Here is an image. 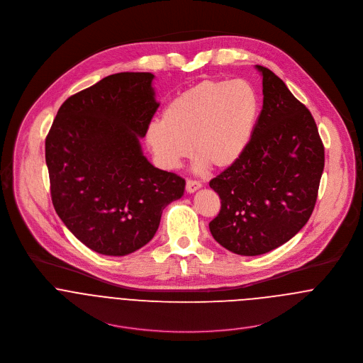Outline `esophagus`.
Segmentation results:
<instances>
[{
  "label": "esophagus",
  "mask_w": 363,
  "mask_h": 363,
  "mask_svg": "<svg viewBox=\"0 0 363 363\" xmlns=\"http://www.w3.org/2000/svg\"><path fill=\"white\" fill-rule=\"evenodd\" d=\"M203 187V184L200 183V182H197V180H187L186 182V190H187V193H194V191H197L199 189H201Z\"/></svg>",
  "instance_id": "obj_1"
}]
</instances>
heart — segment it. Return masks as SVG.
<instances>
[{"instance_id": "heart-1", "label": "heart", "mask_w": 363, "mask_h": 363, "mask_svg": "<svg viewBox=\"0 0 363 363\" xmlns=\"http://www.w3.org/2000/svg\"><path fill=\"white\" fill-rule=\"evenodd\" d=\"M259 114L255 86L245 79H207L172 99L145 141L163 169H176L193 152L199 167L233 166L247 150Z\"/></svg>"}]
</instances>
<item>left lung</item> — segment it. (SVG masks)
Masks as SVG:
<instances>
[{"mask_svg": "<svg viewBox=\"0 0 363 363\" xmlns=\"http://www.w3.org/2000/svg\"><path fill=\"white\" fill-rule=\"evenodd\" d=\"M256 68L264 99L250 144L209 182L220 199L209 230L240 256L268 253L306 225L324 169V147L308 107L271 69Z\"/></svg>", "mask_w": 363, "mask_h": 363, "instance_id": "1", "label": "left lung"}]
</instances>
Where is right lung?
<instances>
[{
	"label": "right lung",
	"mask_w": 363,
	"mask_h": 363,
	"mask_svg": "<svg viewBox=\"0 0 363 363\" xmlns=\"http://www.w3.org/2000/svg\"><path fill=\"white\" fill-rule=\"evenodd\" d=\"M151 72L113 74L72 96L57 111L46 137L54 209L91 250L125 256L145 246L162 211L186 182L143 154L159 104Z\"/></svg>",
	"instance_id": "obj_1"
}]
</instances>
